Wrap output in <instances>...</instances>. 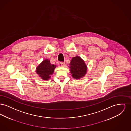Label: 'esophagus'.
Returning a JSON list of instances; mask_svg holds the SVG:
<instances>
[{
  "instance_id": "34e87169",
  "label": "esophagus",
  "mask_w": 131,
  "mask_h": 131,
  "mask_svg": "<svg viewBox=\"0 0 131 131\" xmlns=\"http://www.w3.org/2000/svg\"><path fill=\"white\" fill-rule=\"evenodd\" d=\"M60 64H61V65L63 66V67H64L65 66V63L64 62H60Z\"/></svg>"
}]
</instances>
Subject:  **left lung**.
Returning <instances> with one entry per match:
<instances>
[{
	"label": "left lung",
	"instance_id": "obj_1",
	"mask_svg": "<svg viewBox=\"0 0 131 131\" xmlns=\"http://www.w3.org/2000/svg\"><path fill=\"white\" fill-rule=\"evenodd\" d=\"M69 68L72 77L76 80L83 78L87 72V67L85 63L79 56L72 58Z\"/></svg>",
	"mask_w": 131,
	"mask_h": 131
}]
</instances>
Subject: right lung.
<instances>
[{
  "label": "right lung",
  "mask_w": 131,
  "mask_h": 131,
  "mask_svg": "<svg viewBox=\"0 0 131 131\" xmlns=\"http://www.w3.org/2000/svg\"><path fill=\"white\" fill-rule=\"evenodd\" d=\"M56 67V65L51 64L50 60L46 59L38 66L36 72L43 80L48 81L50 78L51 75H52Z\"/></svg>",
  "instance_id": "1"
}]
</instances>
